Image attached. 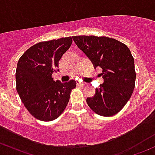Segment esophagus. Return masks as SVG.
I'll list each match as a JSON object with an SVG mask.
<instances>
[{"label":"esophagus","instance_id":"esophagus-1","mask_svg":"<svg viewBox=\"0 0 155 155\" xmlns=\"http://www.w3.org/2000/svg\"><path fill=\"white\" fill-rule=\"evenodd\" d=\"M78 85H79V86H82V87H84L85 85V83H83V82H78L77 83Z\"/></svg>","mask_w":155,"mask_h":155}]
</instances>
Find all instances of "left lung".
<instances>
[{
    "label": "left lung",
    "instance_id": "obj_1",
    "mask_svg": "<svg viewBox=\"0 0 155 155\" xmlns=\"http://www.w3.org/2000/svg\"><path fill=\"white\" fill-rule=\"evenodd\" d=\"M73 41L91 60L103 69L104 82L87 97L88 107L101 116H112L125 106L135 87L134 59L125 44L113 38L73 36Z\"/></svg>",
    "mask_w": 155,
    "mask_h": 155
}]
</instances>
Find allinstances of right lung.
I'll list each match as a JSON object with an SVG mask.
<instances>
[{"label": "right lung", "instance_id": "obj_1", "mask_svg": "<svg viewBox=\"0 0 155 155\" xmlns=\"http://www.w3.org/2000/svg\"><path fill=\"white\" fill-rule=\"evenodd\" d=\"M71 37L40 42L30 47L18 60L16 90L25 107L34 118L43 121L61 115L76 87L75 80L61 83L51 74L58 71L61 58L72 44Z\"/></svg>", "mask_w": 155, "mask_h": 155}]
</instances>
